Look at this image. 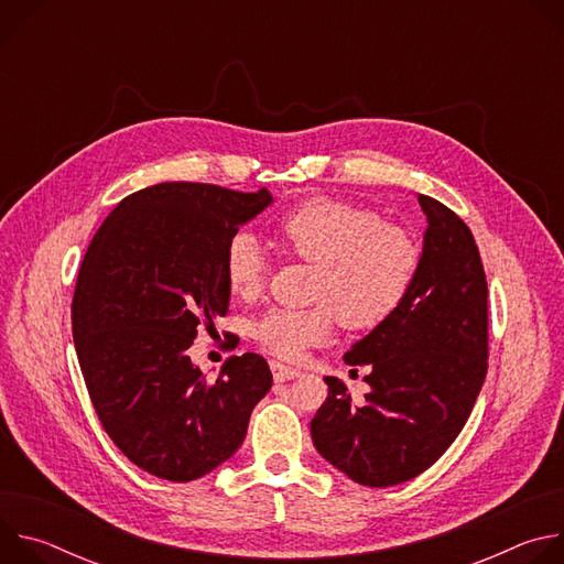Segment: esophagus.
<instances>
[{
	"instance_id": "obj_1",
	"label": "esophagus",
	"mask_w": 564,
	"mask_h": 564,
	"mask_svg": "<svg viewBox=\"0 0 564 564\" xmlns=\"http://www.w3.org/2000/svg\"><path fill=\"white\" fill-rule=\"evenodd\" d=\"M270 368H272L274 381H290V379L299 377V370H296V368L285 366V364H281V361H272V364H270Z\"/></svg>"
}]
</instances>
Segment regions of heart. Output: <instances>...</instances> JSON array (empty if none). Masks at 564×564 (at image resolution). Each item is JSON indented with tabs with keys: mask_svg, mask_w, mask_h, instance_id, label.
I'll use <instances>...</instances> for the list:
<instances>
[{
	"mask_svg": "<svg viewBox=\"0 0 564 564\" xmlns=\"http://www.w3.org/2000/svg\"><path fill=\"white\" fill-rule=\"evenodd\" d=\"M288 254L316 263L312 301L305 310L274 307L252 328L274 357L296 361L326 344L335 318L350 330L375 328L409 296L417 270V240L379 214L335 200L310 198L276 220ZM268 276V259L252 234L238 231L225 248V279L236 296L252 299Z\"/></svg>",
	"mask_w": 564,
	"mask_h": 564,
	"instance_id": "b5f03b06",
	"label": "heart"
}]
</instances>
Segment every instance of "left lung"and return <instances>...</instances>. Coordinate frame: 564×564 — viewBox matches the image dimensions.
Segmentation results:
<instances>
[{
  "label": "left lung",
  "instance_id": "obj_1",
  "mask_svg": "<svg viewBox=\"0 0 564 564\" xmlns=\"http://www.w3.org/2000/svg\"><path fill=\"white\" fill-rule=\"evenodd\" d=\"M429 227L415 283L394 314L346 352L370 366L366 404L326 377L310 422L321 457L364 487H392L433 466L464 429L489 359V288L466 223L417 196Z\"/></svg>",
  "mask_w": 564,
  "mask_h": 564
}]
</instances>
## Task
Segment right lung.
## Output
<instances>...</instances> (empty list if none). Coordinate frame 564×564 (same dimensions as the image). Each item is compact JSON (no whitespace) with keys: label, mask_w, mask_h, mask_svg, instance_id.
Instances as JSON below:
<instances>
[{"label":"right lung","mask_w":564,"mask_h":564,"mask_svg":"<svg viewBox=\"0 0 564 564\" xmlns=\"http://www.w3.org/2000/svg\"><path fill=\"white\" fill-rule=\"evenodd\" d=\"M270 203L265 187L140 189L107 216L79 268L70 321L94 409L113 444L160 479L192 481L229 459L272 388L261 355L229 357L216 381L187 355L198 328L227 312L229 238Z\"/></svg>","instance_id":"1"}]
</instances>
